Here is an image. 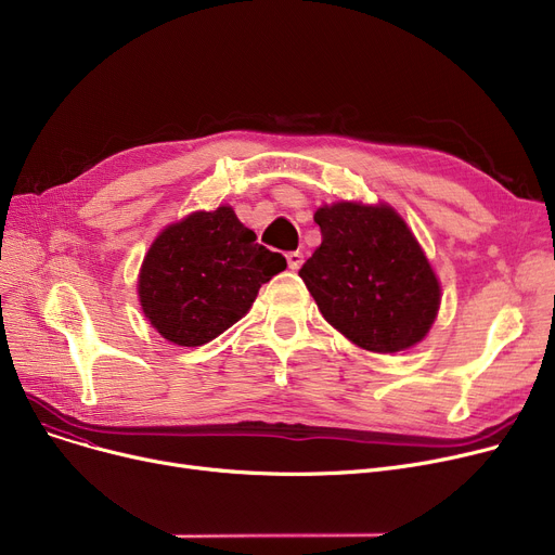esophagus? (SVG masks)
Masks as SVG:
<instances>
[{"instance_id":"obj_1","label":"esophagus","mask_w":555,"mask_h":555,"mask_svg":"<svg viewBox=\"0 0 555 555\" xmlns=\"http://www.w3.org/2000/svg\"><path fill=\"white\" fill-rule=\"evenodd\" d=\"M285 258H287L289 270H299L301 268V262H304V254L301 251H287Z\"/></svg>"}]
</instances>
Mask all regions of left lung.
<instances>
[{
	"instance_id": "8db88e82",
	"label": "left lung",
	"mask_w": 555,
	"mask_h": 555,
	"mask_svg": "<svg viewBox=\"0 0 555 555\" xmlns=\"http://www.w3.org/2000/svg\"><path fill=\"white\" fill-rule=\"evenodd\" d=\"M322 245L299 276L324 319L373 353L421 341L439 312L441 287L391 207L337 202L314 214Z\"/></svg>"
}]
</instances>
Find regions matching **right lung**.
I'll list each match as a JSON object with an SVG mask.
<instances>
[{
  "label": "right lung",
  "instance_id": "1",
  "mask_svg": "<svg viewBox=\"0 0 555 555\" xmlns=\"http://www.w3.org/2000/svg\"><path fill=\"white\" fill-rule=\"evenodd\" d=\"M285 266L231 207L197 211L164 229L145 254L139 301L162 337L202 346L236 324Z\"/></svg>",
  "mask_w": 555,
  "mask_h": 555
}]
</instances>
